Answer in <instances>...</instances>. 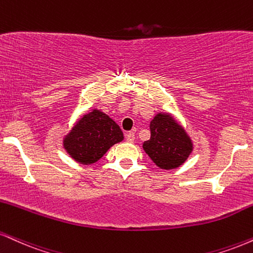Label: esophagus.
<instances>
[{"label": "esophagus", "instance_id": "esophagus-1", "mask_svg": "<svg viewBox=\"0 0 253 253\" xmlns=\"http://www.w3.org/2000/svg\"><path fill=\"white\" fill-rule=\"evenodd\" d=\"M126 142L132 143L133 141H135V133L131 132V131H130V132H126Z\"/></svg>", "mask_w": 253, "mask_h": 253}]
</instances>
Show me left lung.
<instances>
[{"instance_id": "left-lung-1", "label": "left lung", "mask_w": 253, "mask_h": 253, "mask_svg": "<svg viewBox=\"0 0 253 253\" xmlns=\"http://www.w3.org/2000/svg\"><path fill=\"white\" fill-rule=\"evenodd\" d=\"M151 137L143 149L158 168L172 170L188 160L193 150L191 138L170 114L158 112L150 122Z\"/></svg>"}]
</instances>
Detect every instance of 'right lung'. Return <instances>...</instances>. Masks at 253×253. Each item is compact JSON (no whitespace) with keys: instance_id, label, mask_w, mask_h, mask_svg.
I'll list each match as a JSON object with an SVG mask.
<instances>
[{"instance_id":"obj_1","label":"right lung","mask_w":253,"mask_h":253,"mask_svg":"<svg viewBox=\"0 0 253 253\" xmlns=\"http://www.w3.org/2000/svg\"><path fill=\"white\" fill-rule=\"evenodd\" d=\"M124 136L116 122L104 112L93 109L83 115L63 138V148L80 164H92L101 160L112 145Z\"/></svg>"}]
</instances>
